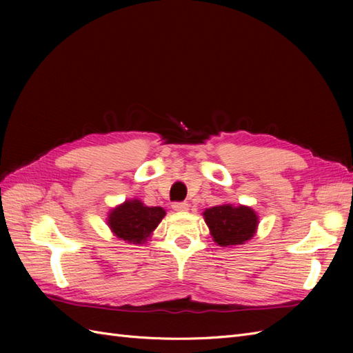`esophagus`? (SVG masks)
Masks as SVG:
<instances>
[{"label": "esophagus", "mask_w": 353, "mask_h": 353, "mask_svg": "<svg viewBox=\"0 0 353 353\" xmlns=\"http://www.w3.org/2000/svg\"><path fill=\"white\" fill-rule=\"evenodd\" d=\"M172 208L176 212H187L188 210V203L187 201H176V203H174Z\"/></svg>", "instance_id": "34e87169"}]
</instances>
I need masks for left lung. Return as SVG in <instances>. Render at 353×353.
Instances as JSON below:
<instances>
[{
    "mask_svg": "<svg viewBox=\"0 0 353 353\" xmlns=\"http://www.w3.org/2000/svg\"><path fill=\"white\" fill-rule=\"evenodd\" d=\"M210 236L218 245L232 248L250 240L258 228V215L249 206H232L230 203L203 212Z\"/></svg>",
    "mask_w": 353,
    "mask_h": 353,
    "instance_id": "8db88e82",
    "label": "left lung"
}]
</instances>
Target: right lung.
Returning a JSON list of instances; mask_svg holds the SVG:
<instances>
[{
  "mask_svg": "<svg viewBox=\"0 0 353 353\" xmlns=\"http://www.w3.org/2000/svg\"><path fill=\"white\" fill-rule=\"evenodd\" d=\"M166 215L162 208L144 206L138 199L126 200L109 212L108 225L114 236L131 244H143Z\"/></svg>",
  "mask_w": 353,
  "mask_h": 353,
  "instance_id": "add662e5",
  "label": "right lung"
}]
</instances>
